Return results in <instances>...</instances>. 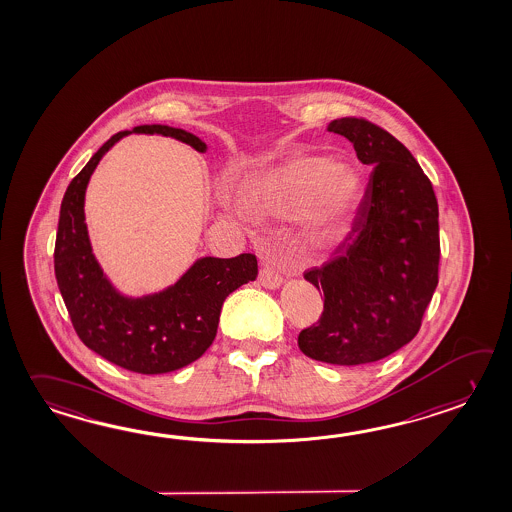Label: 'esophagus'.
I'll use <instances>...</instances> for the list:
<instances>
[{
  "instance_id": "obj_1",
  "label": "esophagus",
  "mask_w": 512,
  "mask_h": 512,
  "mask_svg": "<svg viewBox=\"0 0 512 512\" xmlns=\"http://www.w3.org/2000/svg\"><path fill=\"white\" fill-rule=\"evenodd\" d=\"M259 281H261L264 288L275 290V288H279L283 284V277L279 273L273 272L272 268L264 266V268H261V273H259Z\"/></svg>"
}]
</instances>
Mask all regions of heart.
Returning a JSON list of instances; mask_svg holds the SVG:
<instances>
[{"label": "heart", "instance_id": "1", "mask_svg": "<svg viewBox=\"0 0 512 512\" xmlns=\"http://www.w3.org/2000/svg\"><path fill=\"white\" fill-rule=\"evenodd\" d=\"M244 207L261 218L296 216L299 237L310 250L338 246L353 226L362 198L354 167L323 156H294L251 176L242 185Z\"/></svg>", "mask_w": 512, "mask_h": 512}]
</instances>
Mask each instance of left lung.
Listing matches in <instances>:
<instances>
[{
    "label": "left lung",
    "mask_w": 512,
    "mask_h": 512,
    "mask_svg": "<svg viewBox=\"0 0 512 512\" xmlns=\"http://www.w3.org/2000/svg\"><path fill=\"white\" fill-rule=\"evenodd\" d=\"M327 130L349 139L373 169L349 239L305 273L325 303L297 343L325 364H371L421 329L439 281V207L421 165L386 130L358 117L336 119Z\"/></svg>",
    "instance_id": "8db88e82"
}]
</instances>
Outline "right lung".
I'll return each mask as SVG.
<instances>
[{
    "instance_id": "right-lung-1",
    "label": "right lung",
    "mask_w": 512,
    "mask_h": 512,
    "mask_svg": "<svg viewBox=\"0 0 512 512\" xmlns=\"http://www.w3.org/2000/svg\"><path fill=\"white\" fill-rule=\"evenodd\" d=\"M134 134L178 139L198 152L207 143L182 128L136 126ZM119 132L99 148L69 183L60 205L55 275L69 318L82 343L104 360L141 375H161L193 364L213 343L226 297L257 279V257H200L176 283L145 296L121 292L104 273L91 246L86 224V189L91 174L117 141Z\"/></svg>"
}]
</instances>
